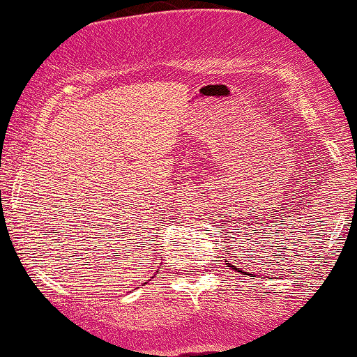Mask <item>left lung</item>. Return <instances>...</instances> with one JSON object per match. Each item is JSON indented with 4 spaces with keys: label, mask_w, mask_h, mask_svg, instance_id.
Masks as SVG:
<instances>
[{
    "label": "left lung",
    "mask_w": 357,
    "mask_h": 357,
    "mask_svg": "<svg viewBox=\"0 0 357 357\" xmlns=\"http://www.w3.org/2000/svg\"><path fill=\"white\" fill-rule=\"evenodd\" d=\"M241 272H243V270H241Z\"/></svg>",
    "instance_id": "8db88e82"
}]
</instances>
